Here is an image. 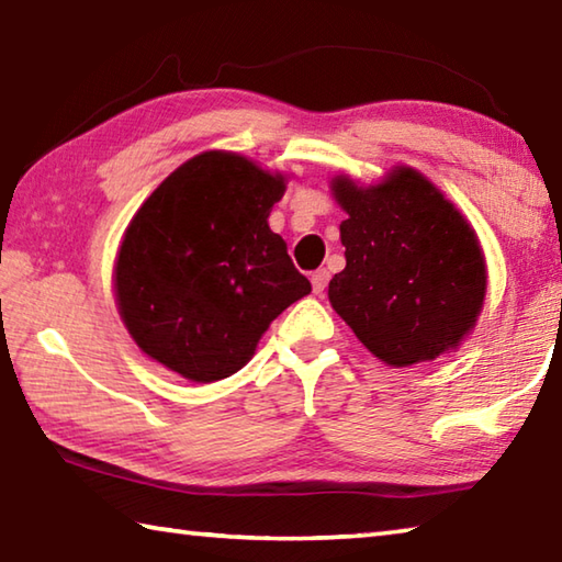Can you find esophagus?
<instances>
[{
    "label": "esophagus",
    "instance_id": "obj_1",
    "mask_svg": "<svg viewBox=\"0 0 562 562\" xmlns=\"http://www.w3.org/2000/svg\"><path fill=\"white\" fill-rule=\"evenodd\" d=\"M327 280H329V272L327 270H317L312 272V290H315V294H322L327 288Z\"/></svg>",
    "mask_w": 562,
    "mask_h": 562
}]
</instances>
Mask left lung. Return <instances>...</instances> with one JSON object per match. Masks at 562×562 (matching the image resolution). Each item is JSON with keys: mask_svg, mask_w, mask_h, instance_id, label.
I'll list each match as a JSON object with an SVG mask.
<instances>
[{"mask_svg": "<svg viewBox=\"0 0 562 562\" xmlns=\"http://www.w3.org/2000/svg\"><path fill=\"white\" fill-rule=\"evenodd\" d=\"M331 198L347 268L329 280V302L386 367H414L461 347L486 300L479 235L449 198L412 166L374 186L335 176Z\"/></svg>", "mask_w": 562, "mask_h": 562, "instance_id": "1", "label": "left lung"}]
</instances>
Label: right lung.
Masks as SVG:
<instances>
[{"label":"right lung","instance_id":"obj_1","mask_svg":"<svg viewBox=\"0 0 562 562\" xmlns=\"http://www.w3.org/2000/svg\"><path fill=\"white\" fill-rule=\"evenodd\" d=\"M288 176L233 150L178 166L123 233L113 294L131 339L198 384L243 369L292 302L312 292L294 270L272 205Z\"/></svg>","mask_w":562,"mask_h":562}]
</instances>
